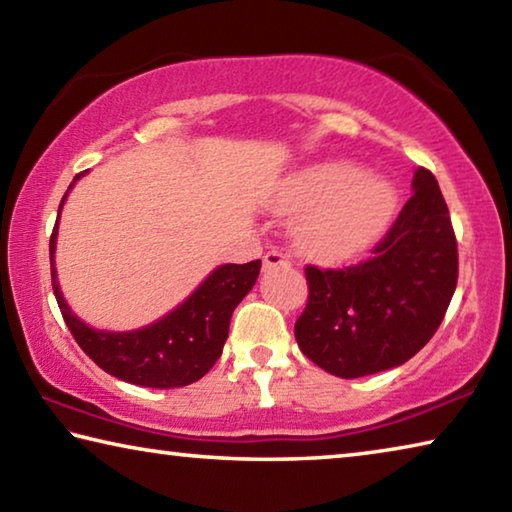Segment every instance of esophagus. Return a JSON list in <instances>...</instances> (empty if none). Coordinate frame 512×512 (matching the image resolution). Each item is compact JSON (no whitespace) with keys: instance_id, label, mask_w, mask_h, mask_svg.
Segmentation results:
<instances>
[{"instance_id":"34e87169","label":"esophagus","mask_w":512,"mask_h":512,"mask_svg":"<svg viewBox=\"0 0 512 512\" xmlns=\"http://www.w3.org/2000/svg\"><path fill=\"white\" fill-rule=\"evenodd\" d=\"M277 266H291V259L287 253H282V250L271 248L264 255V271H268V268H277Z\"/></svg>"}]
</instances>
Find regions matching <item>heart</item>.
I'll use <instances>...</instances> for the list:
<instances>
[{"label": "heart", "instance_id": "1", "mask_svg": "<svg viewBox=\"0 0 512 512\" xmlns=\"http://www.w3.org/2000/svg\"><path fill=\"white\" fill-rule=\"evenodd\" d=\"M277 210L300 214L296 241L320 259H348L375 244L395 212V192L348 162L298 171L277 196Z\"/></svg>", "mask_w": 512, "mask_h": 512}]
</instances>
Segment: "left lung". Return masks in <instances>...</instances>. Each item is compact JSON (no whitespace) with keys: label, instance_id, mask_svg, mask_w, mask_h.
Returning <instances> with one entry per match:
<instances>
[{"label":"left lung","instance_id":"obj_1","mask_svg":"<svg viewBox=\"0 0 512 512\" xmlns=\"http://www.w3.org/2000/svg\"><path fill=\"white\" fill-rule=\"evenodd\" d=\"M370 257L307 266V307L296 320L302 354L354 379L402 366L436 334L458 280V248L438 180L420 167L413 196Z\"/></svg>","mask_w":512,"mask_h":512}]
</instances>
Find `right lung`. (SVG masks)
<instances>
[{"instance_id": "right-lung-1", "label": "right lung", "mask_w": 512, "mask_h": 512, "mask_svg": "<svg viewBox=\"0 0 512 512\" xmlns=\"http://www.w3.org/2000/svg\"><path fill=\"white\" fill-rule=\"evenodd\" d=\"M79 178L81 173L74 176V183ZM67 192L60 207L65 203ZM56 228L49 239L51 284H54V296L69 332L101 370L144 388H180L194 384L214 366L228 339L232 311L253 289L259 268H262V259L219 266L183 305L160 318L158 323L135 329V332H99L76 318L60 296L54 268Z\"/></svg>"}]
</instances>
